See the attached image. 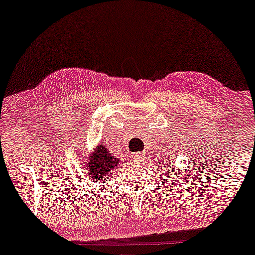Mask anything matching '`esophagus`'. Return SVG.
Here are the masks:
<instances>
[{"label":"esophagus","instance_id":"1","mask_svg":"<svg viewBox=\"0 0 255 255\" xmlns=\"http://www.w3.org/2000/svg\"><path fill=\"white\" fill-rule=\"evenodd\" d=\"M132 159H133V162L135 163H141L142 161H144V154L142 153H135V154H133V156H132Z\"/></svg>","mask_w":255,"mask_h":255}]
</instances>
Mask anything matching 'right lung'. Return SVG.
Here are the masks:
<instances>
[{"label": "right lung", "mask_w": 255, "mask_h": 255, "mask_svg": "<svg viewBox=\"0 0 255 255\" xmlns=\"http://www.w3.org/2000/svg\"><path fill=\"white\" fill-rule=\"evenodd\" d=\"M118 163H120V159L111 155V153L108 152L106 146L99 145L96 146L95 151L90 154V158L87 163H85L86 167L83 170H86L88 177L96 179L94 180L96 182L97 179L111 174L115 167L118 166Z\"/></svg>", "instance_id": "1"}]
</instances>
